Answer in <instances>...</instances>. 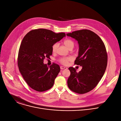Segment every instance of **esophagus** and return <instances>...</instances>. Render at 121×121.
Here are the masks:
<instances>
[{
	"instance_id": "1",
	"label": "esophagus",
	"mask_w": 121,
	"mask_h": 121,
	"mask_svg": "<svg viewBox=\"0 0 121 121\" xmlns=\"http://www.w3.org/2000/svg\"><path fill=\"white\" fill-rule=\"evenodd\" d=\"M60 68L61 69H67V68L65 67H63V66H60Z\"/></svg>"
}]
</instances>
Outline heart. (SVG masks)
<instances>
[{"label": "heart", "mask_w": 121, "mask_h": 121, "mask_svg": "<svg viewBox=\"0 0 121 121\" xmlns=\"http://www.w3.org/2000/svg\"><path fill=\"white\" fill-rule=\"evenodd\" d=\"M63 44L67 48H68L69 50L73 49L74 47V45H75L74 42L72 39H69L64 40L63 41ZM58 47V43L54 44L52 46V52H55L56 51ZM72 60V59L71 57H68L60 58L59 60V62L61 64L64 65H66L68 64L69 62L71 61Z\"/></svg>", "instance_id": "1"}]
</instances>
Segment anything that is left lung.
<instances>
[{"instance_id": "left-lung-1", "label": "left lung", "mask_w": 121, "mask_h": 121, "mask_svg": "<svg viewBox=\"0 0 121 121\" xmlns=\"http://www.w3.org/2000/svg\"><path fill=\"white\" fill-rule=\"evenodd\" d=\"M66 35L78 41L79 55L74 64L82 67L79 72L73 67L69 68L70 74L67 81L68 86L72 91L84 94L97 86L104 73L108 59L106 48L99 36L88 30Z\"/></svg>"}]
</instances>
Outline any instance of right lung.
Segmentation results:
<instances>
[{
	"instance_id": "add662e5",
	"label": "right lung",
	"mask_w": 121,
	"mask_h": 121,
	"mask_svg": "<svg viewBox=\"0 0 121 121\" xmlns=\"http://www.w3.org/2000/svg\"><path fill=\"white\" fill-rule=\"evenodd\" d=\"M66 36L65 33L39 29L29 32L23 38L18 53L17 65L23 79L37 91L50 89L59 72V65L53 63L50 68L43 63L52 55V46Z\"/></svg>"
}]
</instances>
